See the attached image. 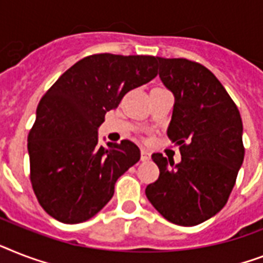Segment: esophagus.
Segmentation results:
<instances>
[{
    "label": "esophagus",
    "mask_w": 263,
    "mask_h": 263,
    "mask_svg": "<svg viewBox=\"0 0 263 263\" xmlns=\"http://www.w3.org/2000/svg\"><path fill=\"white\" fill-rule=\"evenodd\" d=\"M151 159V153L150 151L144 150V148H142V161L146 162V161H150Z\"/></svg>",
    "instance_id": "obj_1"
}]
</instances>
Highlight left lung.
I'll use <instances>...</instances> for the list:
<instances>
[{"instance_id":"1","label":"left lung","mask_w":263,"mask_h":263,"mask_svg":"<svg viewBox=\"0 0 263 263\" xmlns=\"http://www.w3.org/2000/svg\"><path fill=\"white\" fill-rule=\"evenodd\" d=\"M159 78L174 96L167 136L180 163L153 154L159 177L146 187L153 206L183 227L197 226L226 205L245 158L240 113L227 90L200 63L158 58Z\"/></svg>"}]
</instances>
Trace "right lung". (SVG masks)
<instances>
[{
    "instance_id": "add662e5",
    "label": "right lung",
    "mask_w": 263,
    "mask_h": 263,
    "mask_svg": "<svg viewBox=\"0 0 263 263\" xmlns=\"http://www.w3.org/2000/svg\"><path fill=\"white\" fill-rule=\"evenodd\" d=\"M158 58L97 54L77 62L43 96L28 135L31 182L50 216L86 221L109 202L115 183L140 159L131 140L98 146L105 113L157 77Z\"/></svg>"
}]
</instances>
